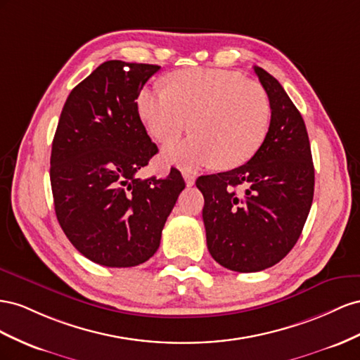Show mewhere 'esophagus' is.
I'll list each match as a JSON object with an SVG mask.
<instances>
[{
  "label": "esophagus",
  "mask_w": 360,
  "mask_h": 360,
  "mask_svg": "<svg viewBox=\"0 0 360 360\" xmlns=\"http://www.w3.org/2000/svg\"><path fill=\"white\" fill-rule=\"evenodd\" d=\"M182 176H184V179H186L187 187H191V186H194V181H196V178H194V174H191V173H187V172H184V173H182Z\"/></svg>",
  "instance_id": "obj_1"
}]
</instances>
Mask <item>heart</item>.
Returning a JSON list of instances; mask_svg holds the SVG:
<instances>
[{
    "mask_svg": "<svg viewBox=\"0 0 360 360\" xmlns=\"http://www.w3.org/2000/svg\"><path fill=\"white\" fill-rule=\"evenodd\" d=\"M139 116L149 134L172 143L188 131L196 134L164 149L162 158L194 170L219 162L233 169L248 162L269 134L271 105L264 87L238 72L191 68L173 72L169 89L149 86L137 98Z\"/></svg>",
    "mask_w": 360,
    "mask_h": 360,
    "instance_id": "1",
    "label": "heart"
}]
</instances>
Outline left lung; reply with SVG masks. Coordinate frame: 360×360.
Wrapping results in <instances>:
<instances>
[{
	"label": "left lung",
	"instance_id": "left-lung-1",
	"mask_svg": "<svg viewBox=\"0 0 360 360\" xmlns=\"http://www.w3.org/2000/svg\"><path fill=\"white\" fill-rule=\"evenodd\" d=\"M253 69L271 105L264 145L243 166L196 181L205 199L208 250L224 269L238 273L265 270L290 253L309 214L315 184L300 111L279 81L259 66Z\"/></svg>",
	"mask_w": 360,
	"mask_h": 360
}]
</instances>
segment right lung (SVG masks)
<instances>
[{
	"label": "right lung",
	"instance_id": "right-lung-1",
	"mask_svg": "<svg viewBox=\"0 0 360 360\" xmlns=\"http://www.w3.org/2000/svg\"><path fill=\"white\" fill-rule=\"evenodd\" d=\"M157 65L110 60L70 91L51 150V188L61 229L87 259L136 266L160 248L181 173L140 179L158 152L139 116V94Z\"/></svg>",
	"mask_w": 360,
	"mask_h": 360
}]
</instances>
